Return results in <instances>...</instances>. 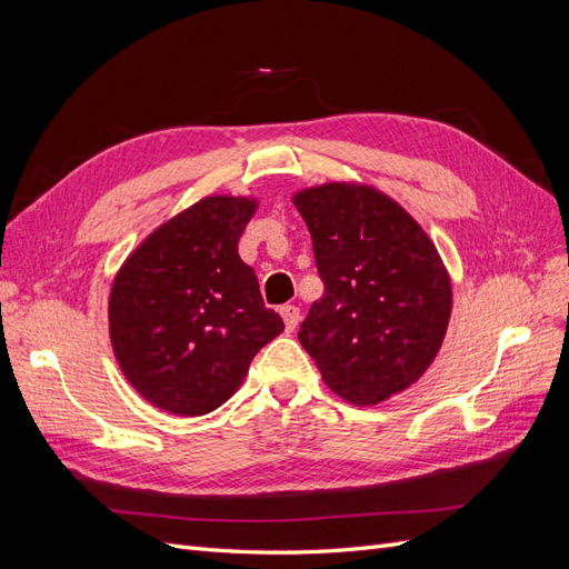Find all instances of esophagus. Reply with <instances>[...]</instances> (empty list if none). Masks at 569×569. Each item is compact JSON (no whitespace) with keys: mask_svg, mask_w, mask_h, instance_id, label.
Listing matches in <instances>:
<instances>
[{"mask_svg":"<svg viewBox=\"0 0 569 569\" xmlns=\"http://www.w3.org/2000/svg\"><path fill=\"white\" fill-rule=\"evenodd\" d=\"M280 316H282V320H284L287 332H295L299 320H301L299 308H297V306H282V308H280Z\"/></svg>","mask_w":569,"mask_h":569,"instance_id":"esophagus-1","label":"esophagus"}]
</instances>
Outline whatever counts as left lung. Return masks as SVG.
Listing matches in <instances>:
<instances>
[{
  "mask_svg": "<svg viewBox=\"0 0 569 569\" xmlns=\"http://www.w3.org/2000/svg\"><path fill=\"white\" fill-rule=\"evenodd\" d=\"M291 201L325 282L301 347L353 406L406 391L435 363L451 320V278L435 242L399 201L363 182L306 187Z\"/></svg>",
  "mask_w": 569,
  "mask_h": 569,
  "instance_id": "left-lung-1",
  "label": "left lung"
}]
</instances>
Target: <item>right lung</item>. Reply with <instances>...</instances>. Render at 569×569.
Listing matches in <instances>:
<instances>
[{"label": "right lung", "mask_w": 569, "mask_h": 569, "mask_svg": "<svg viewBox=\"0 0 569 569\" xmlns=\"http://www.w3.org/2000/svg\"><path fill=\"white\" fill-rule=\"evenodd\" d=\"M253 197H203L153 230L116 272L109 337L126 380L173 416H206L242 387L284 330L237 244Z\"/></svg>", "instance_id": "add662e5"}]
</instances>
